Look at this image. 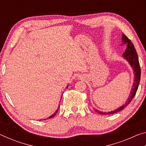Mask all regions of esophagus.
<instances>
[{
    "instance_id": "34e87169",
    "label": "esophagus",
    "mask_w": 146,
    "mask_h": 146,
    "mask_svg": "<svg viewBox=\"0 0 146 146\" xmlns=\"http://www.w3.org/2000/svg\"><path fill=\"white\" fill-rule=\"evenodd\" d=\"M78 78H80H80H82V77H80V76H79V77H78Z\"/></svg>"
}]
</instances>
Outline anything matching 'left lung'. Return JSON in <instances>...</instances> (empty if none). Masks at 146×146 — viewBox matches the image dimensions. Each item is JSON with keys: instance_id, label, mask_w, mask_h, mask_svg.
Masks as SVG:
<instances>
[{"instance_id": "1", "label": "left lung", "mask_w": 146, "mask_h": 146, "mask_svg": "<svg viewBox=\"0 0 146 146\" xmlns=\"http://www.w3.org/2000/svg\"><path fill=\"white\" fill-rule=\"evenodd\" d=\"M122 44H126V49H125V52L123 53L122 56L123 58L125 59L128 63L129 64L131 67L132 68L133 72H134V82L133 84V86L131 88V90L130 95L129 97L127 98V101L123 104L122 106H121L120 108H117V110L111 111L110 112L106 113V112H102L98 110H96V109H94V110L96 112L99 113V114L102 115H110V114H114L115 113H117L120 111L122 110L123 108L126 107V106L129 104L131 102V101L133 100V98H134L136 93H137V91L138 90V85H139L140 83V75H141V71H140V64L139 61H138V55L137 51H136V49L133 45V43L131 42V40L128 38L124 34H122Z\"/></svg>"}]
</instances>
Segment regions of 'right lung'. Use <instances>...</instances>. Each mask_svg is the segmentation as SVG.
Listing matches in <instances>:
<instances>
[{
    "instance_id": "1",
    "label": "right lung",
    "mask_w": 146,
    "mask_h": 146,
    "mask_svg": "<svg viewBox=\"0 0 146 146\" xmlns=\"http://www.w3.org/2000/svg\"><path fill=\"white\" fill-rule=\"evenodd\" d=\"M68 87V86H67V87H66V88H67ZM59 107H60V106H58V109H57V110H56V111H55V113H53V114L52 115H51V116H50V117H49L48 118H47V119H48V118H52V117H55V115H56V113H57V112L58 111V110H59ZM44 120H46V118H45V119H44Z\"/></svg>"
}]
</instances>
